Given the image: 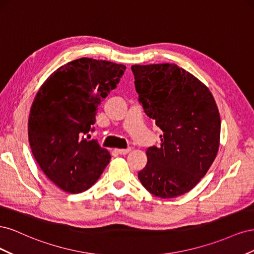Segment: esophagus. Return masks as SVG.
Masks as SVG:
<instances>
[{"label": "esophagus", "mask_w": 254, "mask_h": 254, "mask_svg": "<svg viewBox=\"0 0 254 254\" xmlns=\"http://www.w3.org/2000/svg\"><path fill=\"white\" fill-rule=\"evenodd\" d=\"M131 150V148H126V149H115V151H117L118 153H120V155H127V153Z\"/></svg>", "instance_id": "obj_1"}]
</instances>
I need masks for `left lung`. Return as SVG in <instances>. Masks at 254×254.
Instances as JSON below:
<instances>
[{"mask_svg":"<svg viewBox=\"0 0 254 254\" xmlns=\"http://www.w3.org/2000/svg\"><path fill=\"white\" fill-rule=\"evenodd\" d=\"M144 112L162 130L137 176L150 194L174 198L196 187L217 156L220 117L204 83L175 64L131 66Z\"/></svg>","mask_w":254,"mask_h":254,"instance_id":"1","label":"left lung"}]
</instances>
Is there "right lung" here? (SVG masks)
<instances>
[{
    "instance_id": "obj_1",
    "label": "right lung",
    "mask_w": 254,
    "mask_h": 254,
    "mask_svg": "<svg viewBox=\"0 0 254 254\" xmlns=\"http://www.w3.org/2000/svg\"><path fill=\"white\" fill-rule=\"evenodd\" d=\"M126 66L107 60L79 58L52 73L33 102L28 141L42 172L71 194L98 180L111 156L87 134L102 99L117 88Z\"/></svg>"
}]
</instances>
